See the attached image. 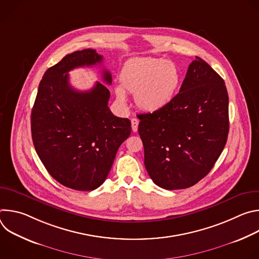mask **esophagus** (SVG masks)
<instances>
[{"instance_id": "34e87169", "label": "esophagus", "mask_w": 259, "mask_h": 259, "mask_svg": "<svg viewBox=\"0 0 259 259\" xmlns=\"http://www.w3.org/2000/svg\"><path fill=\"white\" fill-rule=\"evenodd\" d=\"M138 124H139V121L137 119H132L131 120V125H132V131L133 132H137L138 130Z\"/></svg>"}]
</instances>
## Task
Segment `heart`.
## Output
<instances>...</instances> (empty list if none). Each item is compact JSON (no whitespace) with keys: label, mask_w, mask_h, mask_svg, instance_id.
Here are the masks:
<instances>
[{"label":"heart","mask_w":259,"mask_h":259,"mask_svg":"<svg viewBox=\"0 0 259 259\" xmlns=\"http://www.w3.org/2000/svg\"><path fill=\"white\" fill-rule=\"evenodd\" d=\"M181 82L178 67L172 61L155 57H136L125 63L116 94L126 101V93L135 94L136 104L146 112H158L174 99Z\"/></svg>","instance_id":"b5f03b06"}]
</instances>
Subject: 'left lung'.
<instances>
[{"mask_svg":"<svg viewBox=\"0 0 259 259\" xmlns=\"http://www.w3.org/2000/svg\"><path fill=\"white\" fill-rule=\"evenodd\" d=\"M137 117L144 165L152 180L165 190L193 187L210 172L228 140L225 81L196 57L172 102Z\"/></svg>","mask_w":259,"mask_h":259,"instance_id":"obj_1","label":"left lung"}]
</instances>
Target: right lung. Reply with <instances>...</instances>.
I'll return each instance as SVG.
<instances>
[{
	"label": "right lung",
	"mask_w": 259,
	"mask_h": 259,
	"mask_svg": "<svg viewBox=\"0 0 259 259\" xmlns=\"http://www.w3.org/2000/svg\"><path fill=\"white\" fill-rule=\"evenodd\" d=\"M96 50L64 56L49 67L40 82L31 109V137L36 154L49 174L62 186L93 191L106 179L120 145L131 133V122L108 108L109 91L101 83L88 91L69 84L68 71L101 63ZM102 79L112 84L103 69Z\"/></svg>",
	"instance_id": "obj_1"
}]
</instances>
